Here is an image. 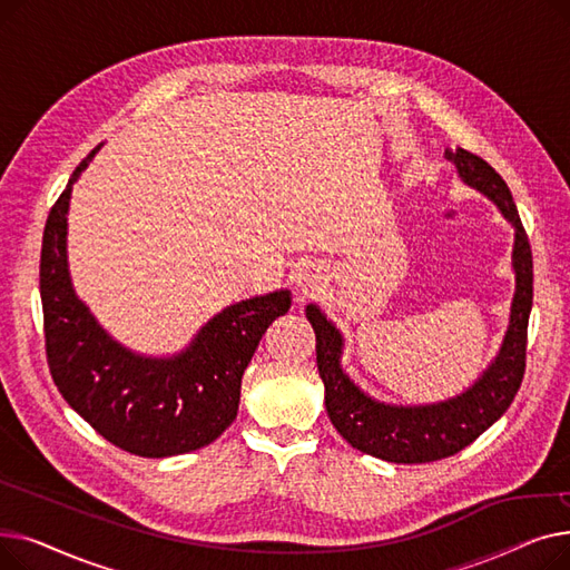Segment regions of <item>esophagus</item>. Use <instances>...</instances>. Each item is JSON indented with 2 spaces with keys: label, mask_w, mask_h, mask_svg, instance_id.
Here are the masks:
<instances>
[{
  "label": "esophagus",
  "mask_w": 570,
  "mask_h": 570,
  "mask_svg": "<svg viewBox=\"0 0 570 570\" xmlns=\"http://www.w3.org/2000/svg\"><path fill=\"white\" fill-rule=\"evenodd\" d=\"M323 284H325V275L321 273V267H314V265L301 269L295 277V286H297V291H301L303 297L314 295L316 291H321Z\"/></svg>",
  "instance_id": "esophagus-1"
}]
</instances>
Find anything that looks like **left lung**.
Returning a JSON list of instances; mask_svg holds the SVG:
<instances>
[{
    "label": "left lung",
    "instance_id": "1",
    "mask_svg": "<svg viewBox=\"0 0 570 570\" xmlns=\"http://www.w3.org/2000/svg\"><path fill=\"white\" fill-rule=\"evenodd\" d=\"M462 183L490 198L513 226L511 265L515 293L503 342L490 365L464 393L432 404H391L372 397L342 367L344 335L318 305L305 314L316 333V363L325 385V409L335 430L357 451L395 464L436 462L460 453L511 406L524 374L527 325L533 303V261L511 189L481 157L458 147L443 155Z\"/></svg>",
    "mask_w": 570,
    "mask_h": 570
}]
</instances>
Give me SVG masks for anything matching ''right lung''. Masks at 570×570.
<instances>
[{
  "label": "right lung",
  "mask_w": 570,
  "mask_h": 570,
  "mask_svg": "<svg viewBox=\"0 0 570 570\" xmlns=\"http://www.w3.org/2000/svg\"><path fill=\"white\" fill-rule=\"evenodd\" d=\"M99 149L73 170L43 230L39 277L48 367L69 406L122 451L140 458L191 453L235 421L243 374L267 325L291 309V291L224 307L170 355L119 344L76 295L67 256L71 191Z\"/></svg>",
  "instance_id": "right-lung-1"
}]
</instances>
